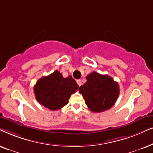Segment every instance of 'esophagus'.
Instances as JSON below:
<instances>
[{"mask_svg": "<svg viewBox=\"0 0 153 153\" xmlns=\"http://www.w3.org/2000/svg\"><path fill=\"white\" fill-rule=\"evenodd\" d=\"M77 83H78V85H79V86H81V85H82V81H81V80H77Z\"/></svg>", "mask_w": 153, "mask_h": 153, "instance_id": "esophagus-1", "label": "esophagus"}]
</instances>
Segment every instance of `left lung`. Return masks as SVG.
<instances>
[{"mask_svg": "<svg viewBox=\"0 0 153 153\" xmlns=\"http://www.w3.org/2000/svg\"><path fill=\"white\" fill-rule=\"evenodd\" d=\"M87 82L79 88L88 108L100 113L113 107L120 94V87L108 75L92 72L86 77Z\"/></svg>", "mask_w": 153, "mask_h": 153, "instance_id": "8db88e82", "label": "left lung"}]
</instances>
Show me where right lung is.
I'll return each instance as SVG.
<instances>
[{
    "mask_svg": "<svg viewBox=\"0 0 153 153\" xmlns=\"http://www.w3.org/2000/svg\"><path fill=\"white\" fill-rule=\"evenodd\" d=\"M79 85L69 75L64 78L58 71L42 77L34 86L36 100L51 111H57L68 103L72 94L78 90Z\"/></svg>",
    "mask_w": 153,
    "mask_h": 153,
    "instance_id": "right-lung-1",
    "label": "right lung"
}]
</instances>
